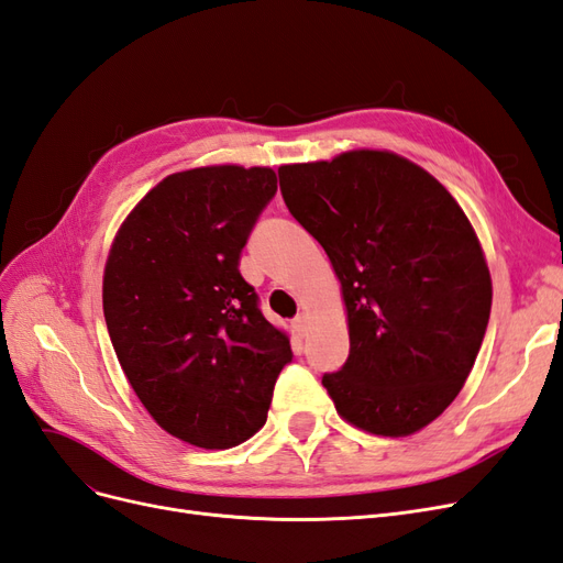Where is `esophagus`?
<instances>
[{
  "label": "esophagus",
  "mask_w": 563,
  "mask_h": 563,
  "mask_svg": "<svg viewBox=\"0 0 563 563\" xmlns=\"http://www.w3.org/2000/svg\"><path fill=\"white\" fill-rule=\"evenodd\" d=\"M308 327H310V323H308V317H305V314H298V317L294 319V331L298 333V338L308 335Z\"/></svg>",
  "instance_id": "esophagus-1"
}]
</instances>
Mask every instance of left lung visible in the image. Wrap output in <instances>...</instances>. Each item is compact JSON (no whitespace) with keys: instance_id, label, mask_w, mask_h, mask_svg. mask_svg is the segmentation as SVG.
Masks as SVG:
<instances>
[{"instance_id":"obj_1","label":"left lung","mask_w":563,"mask_h":563,"mask_svg":"<svg viewBox=\"0 0 563 563\" xmlns=\"http://www.w3.org/2000/svg\"><path fill=\"white\" fill-rule=\"evenodd\" d=\"M279 185L343 291L350 356L321 378L338 416L378 437L428 428L463 389L488 327L490 272L470 218L389 150L284 164Z\"/></svg>"}]
</instances>
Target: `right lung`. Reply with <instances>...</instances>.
<instances>
[{
	"label": "right lung",
	"instance_id": "obj_1",
	"mask_svg": "<svg viewBox=\"0 0 563 563\" xmlns=\"http://www.w3.org/2000/svg\"><path fill=\"white\" fill-rule=\"evenodd\" d=\"M275 192L269 166L187 168L152 187L112 240V347L147 413L185 444L220 451L251 439L294 356L236 267Z\"/></svg>",
	"mask_w": 563,
	"mask_h": 563
}]
</instances>
